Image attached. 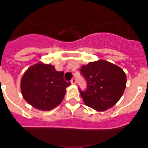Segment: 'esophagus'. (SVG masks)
<instances>
[{
  "instance_id": "1",
  "label": "esophagus",
  "mask_w": 148,
  "mask_h": 148,
  "mask_svg": "<svg viewBox=\"0 0 148 148\" xmlns=\"http://www.w3.org/2000/svg\"><path fill=\"white\" fill-rule=\"evenodd\" d=\"M71 82L72 84H76V78H75V77H74V78H72L71 81Z\"/></svg>"
}]
</instances>
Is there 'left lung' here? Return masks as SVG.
<instances>
[{
	"label": "left lung",
	"mask_w": 148,
	"mask_h": 148,
	"mask_svg": "<svg viewBox=\"0 0 148 148\" xmlns=\"http://www.w3.org/2000/svg\"><path fill=\"white\" fill-rule=\"evenodd\" d=\"M81 73L87 82L86 90H80L82 99L96 111L112 108L126 88L127 76L123 69L106 60H99L83 65Z\"/></svg>",
	"instance_id": "obj_1"
}]
</instances>
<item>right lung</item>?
I'll list each match as a JSON object with an SVG mask.
<instances>
[{"mask_svg":"<svg viewBox=\"0 0 148 148\" xmlns=\"http://www.w3.org/2000/svg\"><path fill=\"white\" fill-rule=\"evenodd\" d=\"M50 64L38 63L27 70L21 77V92L25 100L39 110L48 111L59 106L71 82L64 78Z\"/></svg>","mask_w":148,"mask_h":148,"instance_id":"right-lung-1","label":"right lung"}]
</instances>
